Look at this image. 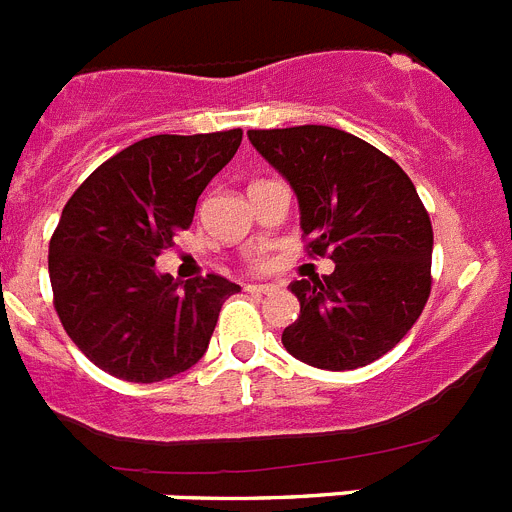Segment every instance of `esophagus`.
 <instances>
[{
	"mask_svg": "<svg viewBox=\"0 0 512 512\" xmlns=\"http://www.w3.org/2000/svg\"><path fill=\"white\" fill-rule=\"evenodd\" d=\"M246 292H251V295H274L277 287L274 284H248Z\"/></svg>",
	"mask_w": 512,
	"mask_h": 512,
	"instance_id": "1",
	"label": "esophagus"
}]
</instances>
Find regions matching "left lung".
<instances>
[{
	"mask_svg": "<svg viewBox=\"0 0 512 512\" xmlns=\"http://www.w3.org/2000/svg\"><path fill=\"white\" fill-rule=\"evenodd\" d=\"M248 140L295 192L310 251L336 264L289 284L300 315L284 348L328 372L372 364L431 295L433 228L415 184L379 148L328 125L248 130Z\"/></svg>",
	"mask_w": 512,
	"mask_h": 512,
	"instance_id": "obj_1",
	"label": "left lung"
}]
</instances>
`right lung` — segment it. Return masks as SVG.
<instances>
[{"label":"right lung","instance_id":"obj_1","mask_svg":"<svg viewBox=\"0 0 512 512\" xmlns=\"http://www.w3.org/2000/svg\"><path fill=\"white\" fill-rule=\"evenodd\" d=\"M241 130L151 135L99 166L61 212L48 248L56 312L102 372L151 384L205 356L220 307L241 287L210 274L179 282L156 259L189 228Z\"/></svg>","mask_w":512,"mask_h":512}]
</instances>
